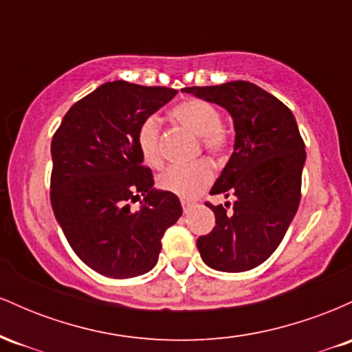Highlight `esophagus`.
<instances>
[{"label":"esophagus","mask_w":352,"mask_h":352,"mask_svg":"<svg viewBox=\"0 0 352 352\" xmlns=\"http://www.w3.org/2000/svg\"><path fill=\"white\" fill-rule=\"evenodd\" d=\"M193 207V204L190 200H182V208H184V213H188L190 208Z\"/></svg>","instance_id":"esophagus-1"}]
</instances>
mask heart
Returning <instances> with one entry per match:
<instances>
[{
  "mask_svg": "<svg viewBox=\"0 0 352 352\" xmlns=\"http://www.w3.org/2000/svg\"><path fill=\"white\" fill-rule=\"evenodd\" d=\"M177 124L199 137L201 151L213 160H223L232 147V135L221 124L218 109L207 100L187 99L179 102L170 112ZM137 147L144 162L151 167H160L164 164L162 140H160V120L157 116L142 119L137 127ZM213 170L207 160H197L190 165L168 167L157 179V185L165 192L182 199H195L212 184Z\"/></svg>",
  "mask_w": 352,
  "mask_h": 352,
  "instance_id": "obj_1",
  "label": "heart"
}]
</instances>
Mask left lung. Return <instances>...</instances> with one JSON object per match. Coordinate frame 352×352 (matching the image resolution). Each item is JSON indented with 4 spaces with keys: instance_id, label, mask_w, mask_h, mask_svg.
Listing matches in <instances>:
<instances>
[{
    "instance_id": "left-lung-1",
    "label": "left lung",
    "mask_w": 352,
    "mask_h": 352,
    "mask_svg": "<svg viewBox=\"0 0 352 352\" xmlns=\"http://www.w3.org/2000/svg\"><path fill=\"white\" fill-rule=\"evenodd\" d=\"M185 92L225 107L235 125V151L210 195L235 197L232 212L207 204L215 227L199 236L201 260L218 272L240 273L272 256L296 215L306 160L302 137L280 99L248 80L185 87Z\"/></svg>"
}]
</instances>
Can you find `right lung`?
<instances>
[{
	"instance_id": "add662e5",
	"label": "right lung",
	"mask_w": 352,
	"mask_h": 352,
	"mask_svg": "<svg viewBox=\"0 0 352 352\" xmlns=\"http://www.w3.org/2000/svg\"><path fill=\"white\" fill-rule=\"evenodd\" d=\"M177 94L114 80L72 106L52 135L51 205L71 248L107 278L155 266L165 230L182 215L179 197L152 188L137 127ZM144 197L139 210L130 204Z\"/></svg>"
}]
</instances>
